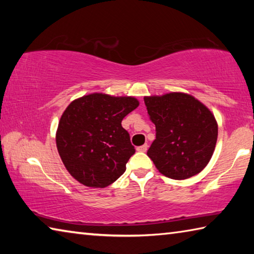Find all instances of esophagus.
Segmentation results:
<instances>
[{
	"label": "esophagus",
	"instance_id": "1",
	"mask_svg": "<svg viewBox=\"0 0 254 254\" xmlns=\"http://www.w3.org/2000/svg\"><path fill=\"white\" fill-rule=\"evenodd\" d=\"M136 150L139 152H145L148 150V144H143V145H140V147H137Z\"/></svg>",
	"mask_w": 254,
	"mask_h": 254
}]
</instances>
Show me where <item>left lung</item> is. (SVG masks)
Here are the masks:
<instances>
[{"label":"left lung","mask_w":254,"mask_h":254,"mask_svg":"<svg viewBox=\"0 0 254 254\" xmlns=\"http://www.w3.org/2000/svg\"><path fill=\"white\" fill-rule=\"evenodd\" d=\"M156 139L148 156L166 177L190 178L203 170L213 156L217 123L207 107L184 93L144 97Z\"/></svg>","instance_id":"obj_1"}]
</instances>
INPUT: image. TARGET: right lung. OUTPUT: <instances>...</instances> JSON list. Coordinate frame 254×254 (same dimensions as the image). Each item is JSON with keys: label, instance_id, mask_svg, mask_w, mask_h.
I'll list each match as a JSON object with an SVG mask.
<instances>
[{"label": "right lung", "instance_id": "obj_1", "mask_svg": "<svg viewBox=\"0 0 254 254\" xmlns=\"http://www.w3.org/2000/svg\"><path fill=\"white\" fill-rule=\"evenodd\" d=\"M139 106L134 97L91 94L75 100L60 118L56 143L66 169L88 187L121 177L135 152L122 120Z\"/></svg>", "mask_w": 254, "mask_h": 254}]
</instances>
